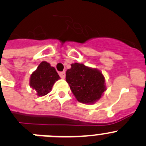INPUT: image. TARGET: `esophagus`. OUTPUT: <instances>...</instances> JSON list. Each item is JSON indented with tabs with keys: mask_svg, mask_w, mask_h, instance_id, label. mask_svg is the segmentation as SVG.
<instances>
[{
	"mask_svg": "<svg viewBox=\"0 0 146 146\" xmlns=\"http://www.w3.org/2000/svg\"><path fill=\"white\" fill-rule=\"evenodd\" d=\"M60 76V78H65V71H62V72H60V73H59Z\"/></svg>",
	"mask_w": 146,
	"mask_h": 146,
	"instance_id": "1",
	"label": "esophagus"
}]
</instances>
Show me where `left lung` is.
I'll return each instance as SVG.
<instances>
[{"instance_id": "8db88e82", "label": "left lung", "mask_w": 146, "mask_h": 146, "mask_svg": "<svg viewBox=\"0 0 146 146\" xmlns=\"http://www.w3.org/2000/svg\"><path fill=\"white\" fill-rule=\"evenodd\" d=\"M73 95L83 104H94L106 91L105 78L100 70L82 63H73L65 77Z\"/></svg>"}]
</instances>
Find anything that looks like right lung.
<instances>
[{"instance_id": "obj_1", "label": "right lung", "mask_w": 146, "mask_h": 146, "mask_svg": "<svg viewBox=\"0 0 146 146\" xmlns=\"http://www.w3.org/2000/svg\"><path fill=\"white\" fill-rule=\"evenodd\" d=\"M60 78L55 68L46 61H42L30 76L29 85L36 91L37 96H43L51 91L54 83Z\"/></svg>"}]
</instances>
